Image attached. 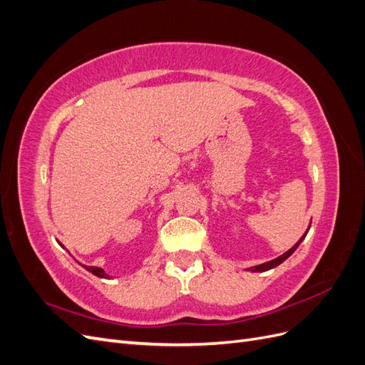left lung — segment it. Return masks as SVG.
Here are the masks:
<instances>
[{
    "label": "left lung",
    "mask_w": 365,
    "mask_h": 365,
    "mask_svg": "<svg viewBox=\"0 0 365 365\" xmlns=\"http://www.w3.org/2000/svg\"><path fill=\"white\" fill-rule=\"evenodd\" d=\"M309 231V230H307ZM307 231H306V233H304V236L300 239V240H298L297 242V244L291 248V250H288V251H286L284 254H282V256H279L277 259H274V260H269V262H264V263H262V264H257V267H252V268H250L252 272H262V271H268V269H271V268H274V267H277V264H280L282 262H284L286 259H288L289 256H291V254L298 248V245H300L302 244V240L306 237V235H307Z\"/></svg>",
    "instance_id": "1"
}]
</instances>
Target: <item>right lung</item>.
Segmentation results:
<instances>
[{
	"label": "right lung",
	"instance_id": "right-lung-1",
	"mask_svg": "<svg viewBox=\"0 0 365 365\" xmlns=\"http://www.w3.org/2000/svg\"><path fill=\"white\" fill-rule=\"evenodd\" d=\"M83 268L88 269L90 272H93L94 275H97V277H102V279H108V277H109V275H106L102 268H97V267H85V264H83Z\"/></svg>",
	"mask_w": 365,
	"mask_h": 365
}]
</instances>
